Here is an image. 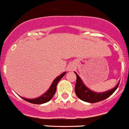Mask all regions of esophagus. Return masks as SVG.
<instances>
[{
  "label": "esophagus",
  "instance_id": "1",
  "mask_svg": "<svg viewBox=\"0 0 129 129\" xmlns=\"http://www.w3.org/2000/svg\"><path fill=\"white\" fill-rule=\"evenodd\" d=\"M73 70V68H72V67H69V68H68V70H69V71H72Z\"/></svg>",
  "mask_w": 129,
  "mask_h": 129
}]
</instances>
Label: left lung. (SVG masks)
<instances>
[{
	"label": "left lung",
	"mask_w": 129,
	"mask_h": 129,
	"mask_svg": "<svg viewBox=\"0 0 129 129\" xmlns=\"http://www.w3.org/2000/svg\"><path fill=\"white\" fill-rule=\"evenodd\" d=\"M75 73L76 74L77 76L76 85H75V94H76L78 98L81 99V100L86 102H89V103H95V102H98L106 99L116 90L118 86L119 85V83L115 88H112L108 91L104 92H92V90L88 89L83 84V81L81 79L79 76L75 72Z\"/></svg>",
	"instance_id": "1"
}]
</instances>
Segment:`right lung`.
<instances>
[{
    "mask_svg": "<svg viewBox=\"0 0 129 129\" xmlns=\"http://www.w3.org/2000/svg\"><path fill=\"white\" fill-rule=\"evenodd\" d=\"M66 72H63L62 74H61L59 76H58V77H56L54 81H53L52 84L50 86V88L48 89V90L46 92H45L44 94H43L41 96L39 97V98H35V99H27V98H23V99L25 100V101L28 102H30V103L35 104H41L46 103L47 102H48L49 100H51V98H52L54 95L55 94L56 90V86H57V84L58 83L60 80H61V78L64 76V75L66 74Z\"/></svg>",
    "mask_w": 129,
    "mask_h": 129,
    "instance_id": "right-lung-1",
    "label": "right lung"
}]
</instances>
